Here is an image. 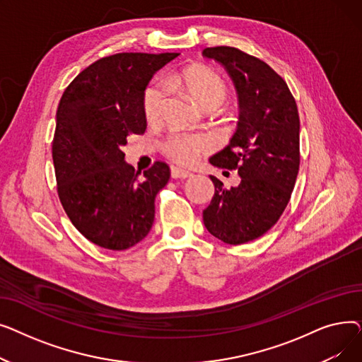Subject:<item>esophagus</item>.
Instances as JSON below:
<instances>
[{
  "mask_svg": "<svg viewBox=\"0 0 362 362\" xmlns=\"http://www.w3.org/2000/svg\"><path fill=\"white\" fill-rule=\"evenodd\" d=\"M171 177L173 179H187V177H191L192 176V173L191 171H186V170H182V168H179V167H171Z\"/></svg>",
  "mask_w": 362,
  "mask_h": 362,
  "instance_id": "esophagus-1",
  "label": "esophagus"
}]
</instances>
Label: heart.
<instances>
[{"label": "heart", "instance_id": "obj_1", "mask_svg": "<svg viewBox=\"0 0 362 362\" xmlns=\"http://www.w3.org/2000/svg\"><path fill=\"white\" fill-rule=\"evenodd\" d=\"M168 86L185 90L194 103L202 108H217L227 98V85L221 76L205 66H189L171 74ZM167 88L160 83H151L142 98L144 116L148 123H156L161 117ZM211 149L208 138L202 135H171L163 144L164 154L180 165L194 164L199 156Z\"/></svg>", "mask_w": 362, "mask_h": 362}]
</instances>
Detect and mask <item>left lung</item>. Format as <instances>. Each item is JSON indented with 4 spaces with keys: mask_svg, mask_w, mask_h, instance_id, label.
I'll use <instances>...</instances> for the list:
<instances>
[{
    "mask_svg": "<svg viewBox=\"0 0 362 362\" xmlns=\"http://www.w3.org/2000/svg\"><path fill=\"white\" fill-rule=\"evenodd\" d=\"M220 63L239 95V123L230 144L210 158L238 170L240 183L216 192L204 213L206 230L224 243L240 245L269 232L286 208L299 171V114L286 82L257 57L233 47L205 48Z\"/></svg>",
    "mask_w": 362,
    "mask_h": 362,
    "instance_id": "8db88e82",
    "label": "left lung"
}]
</instances>
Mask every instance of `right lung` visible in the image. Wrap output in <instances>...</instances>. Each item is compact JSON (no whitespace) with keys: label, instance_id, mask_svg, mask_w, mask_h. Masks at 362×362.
<instances>
[{"label":"right lung","instance_id":"add662e5","mask_svg":"<svg viewBox=\"0 0 362 362\" xmlns=\"http://www.w3.org/2000/svg\"><path fill=\"white\" fill-rule=\"evenodd\" d=\"M177 52H120L81 71L57 108L52 141L57 192L73 226L105 250L141 242L156 216V197L170 179L163 161L135 171L124 161L127 136L142 135V98L156 71Z\"/></svg>","mask_w":362,"mask_h":362}]
</instances>
